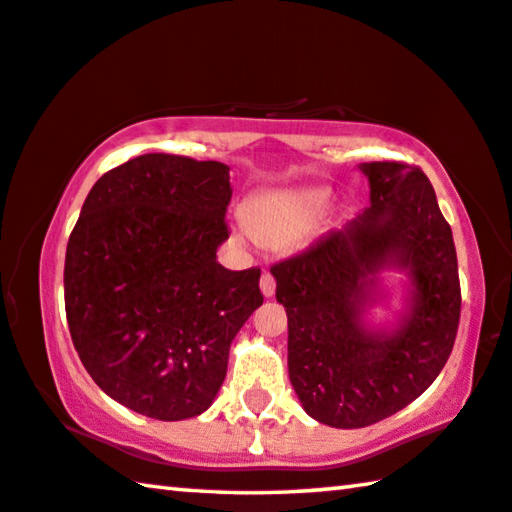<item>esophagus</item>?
<instances>
[{
  "instance_id": "obj_1",
  "label": "esophagus",
  "mask_w": 512,
  "mask_h": 512,
  "mask_svg": "<svg viewBox=\"0 0 512 512\" xmlns=\"http://www.w3.org/2000/svg\"><path fill=\"white\" fill-rule=\"evenodd\" d=\"M259 287H262V294L266 298H271L275 294V278L271 275V271L262 273V280H259Z\"/></svg>"
}]
</instances>
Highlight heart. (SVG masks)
Segmentation results:
<instances>
[{"instance_id":"heart-1","label":"heart","mask_w":512,"mask_h":512,"mask_svg":"<svg viewBox=\"0 0 512 512\" xmlns=\"http://www.w3.org/2000/svg\"><path fill=\"white\" fill-rule=\"evenodd\" d=\"M328 200L326 189L269 191L248 200L243 221L255 241L264 246H285L314 225Z\"/></svg>"}]
</instances>
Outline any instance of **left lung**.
I'll return each instance as SVG.
<instances>
[{"instance_id":"8db88e82","label":"left lung","mask_w":512,"mask_h":512,"mask_svg":"<svg viewBox=\"0 0 512 512\" xmlns=\"http://www.w3.org/2000/svg\"><path fill=\"white\" fill-rule=\"evenodd\" d=\"M371 205L300 255L271 266L289 323V380L305 412L332 428H362L403 410L433 385L460 321L453 234L419 166L362 164ZM409 273V312L394 331L361 314L377 273Z\"/></svg>"}]
</instances>
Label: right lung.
I'll list each match as a JSON object with an SVG mask.
<instances>
[{"instance_id":"1","label":"right lung","mask_w":512,"mask_h":512,"mask_svg":"<svg viewBox=\"0 0 512 512\" xmlns=\"http://www.w3.org/2000/svg\"><path fill=\"white\" fill-rule=\"evenodd\" d=\"M230 168L152 152L111 168L68 239L66 316L91 378L139 415L180 421L216 399L230 344L264 303L262 271H227Z\"/></svg>"}]
</instances>
